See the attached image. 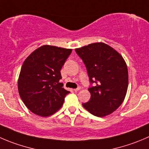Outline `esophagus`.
Here are the masks:
<instances>
[{"instance_id":"34e87169","label":"esophagus","mask_w":149,"mask_h":149,"mask_svg":"<svg viewBox=\"0 0 149 149\" xmlns=\"http://www.w3.org/2000/svg\"><path fill=\"white\" fill-rule=\"evenodd\" d=\"M80 89H81V87H80V86H79V87H77L76 89H74L73 90H74L75 92H78V91L80 90Z\"/></svg>"}]
</instances>
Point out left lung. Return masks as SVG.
Returning <instances> with one entry per match:
<instances>
[{
	"mask_svg": "<svg viewBox=\"0 0 149 149\" xmlns=\"http://www.w3.org/2000/svg\"><path fill=\"white\" fill-rule=\"evenodd\" d=\"M86 68L91 84L90 100L82 104L89 113L103 117L123 102L128 87V70L122 56L104 43H94L76 49Z\"/></svg>",
	"mask_w": 149,
	"mask_h": 149,
	"instance_id": "left-lung-1",
	"label": "left lung"
}]
</instances>
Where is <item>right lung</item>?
<instances>
[{"mask_svg":"<svg viewBox=\"0 0 149 149\" xmlns=\"http://www.w3.org/2000/svg\"><path fill=\"white\" fill-rule=\"evenodd\" d=\"M72 49L44 45L32 52L23 63L18 79L22 100L31 112L49 116L58 111L69 91L65 89L62 67Z\"/></svg>","mask_w":149,"mask_h":149,"instance_id":"1","label":"right lung"}]
</instances>
